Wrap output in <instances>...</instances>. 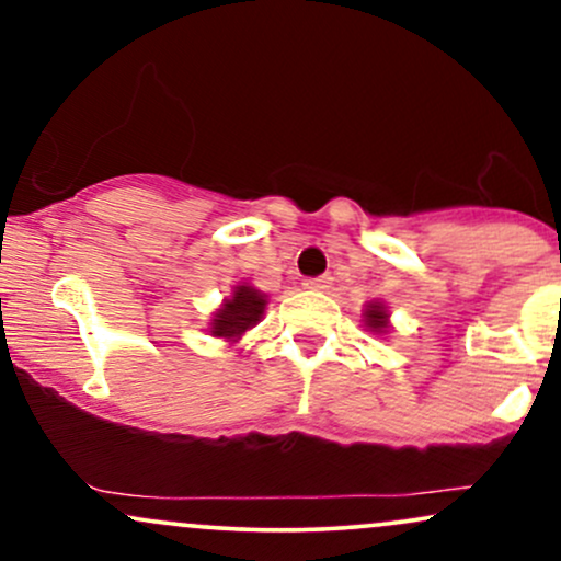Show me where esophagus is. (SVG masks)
Masks as SVG:
<instances>
[{"label": "esophagus", "instance_id": "34e87169", "mask_svg": "<svg viewBox=\"0 0 561 561\" xmlns=\"http://www.w3.org/2000/svg\"><path fill=\"white\" fill-rule=\"evenodd\" d=\"M302 287H306V289H330L332 287V276L324 274V276H317V279H306V282H302Z\"/></svg>", "mask_w": 561, "mask_h": 561}]
</instances>
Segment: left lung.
Masks as SVG:
<instances>
[{
	"mask_svg": "<svg viewBox=\"0 0 561 561\" xmlns=\"http://www.w3.org/2000/svg\"><path fill=\"white\" fill-rule=\"evenodd\" d=\"M362 321H364L366 332L379 334V337H385V334L392 330L390 311H388V306H385L382 300H369V302H366V308H364V313H362Z\"/></svg>",
	"mask_w": 561,
	"mask_h": 561,
	"instance_id": "obj_1",
	"label": "left lung"
}]
</instances>
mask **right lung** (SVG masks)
I'll list each match as a JSON object with an SVG mask.
<instances>
[{"label": "right lung", "instance_id": "right-lung-1", "mask_svg": "<svg viewBox=\"0 0 561 561\" xmlns=\"http://www.w3.org/2000/svg\"><path fill=\"white\" fill-rule=\"evenodd\" d=\"M266 302L268 298L261 289H255L250 282H237V285L231 287L229 298H224L221 306L214 311V317H210L208 332L214 334V337L224 340V343L237 345L242 340V334L253 330V327L263 319Z\"/></svg>", "mask_w": 561, "mask_h": 561}]
</instances>
